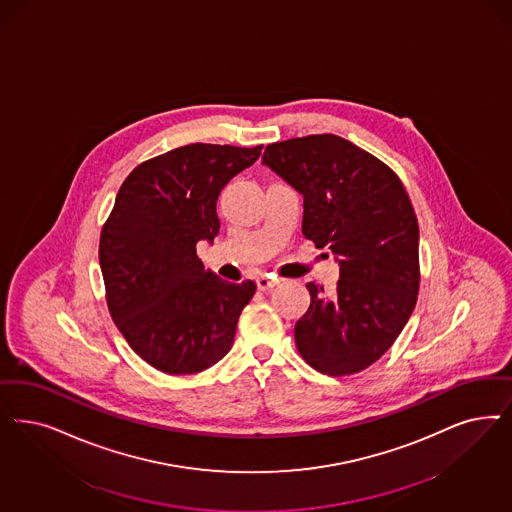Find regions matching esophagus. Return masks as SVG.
<instances>
[{"instance_id": "1", "label": "esophagus", "mask_w": 512, "mask_h": 512, "mask_svg": "<svg viewBox=\"0 0 512 512\" xmlns=\"http://www.w3.org/2000/svg\"><path fill=\"white\" fill-rule=\"evenodd\" d=\"M276 283H280V280H278L276 276H259V278H257V287H259L261 291L272 289Z\"/></svg>"}]
</instances>
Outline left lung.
Returning a JSON list of instances; mask_svg holds the SVG:
<instances>
[{
  "label": "left lung",
  "mask_w": 512,
  "mask_h": 512,
  "mask_svg": "<svg viewBox=\"0 0 512 512\" xmlns=\"http://www.w3.org/2000/svg\"><path fill=\"white\" fill-rule=\"evenodd\" d=\"M263 162L302 194V234L340 265L331 297L306 283L297 350L329 376L365 371L401 335L420 291V229L405 185L386 162L335 134L270 143Z\"/></svg>",
  "instance_id": "1"
}]
</instances>
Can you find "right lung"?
Listing matches in <instances>:
<instances>
[{
  "instance_id": "right-lung-1",
  "label": "right lung",
  "mask_w": 512,
  "mask_h": 512,
  "mask_svg": "<svg viewBox=\"0 0 512 512\" xmlns=\"http://www.w3.org/2000/svg\"><path fill=\"white\" fill-rule=\"evenodd\" d=\"M261 147L191 143L138 164L100 234L109 314L130 348L166 374L223 359L257 285L206 270L196 244L219 232L217 196Z\"/></svg>"
}]
</instances>
